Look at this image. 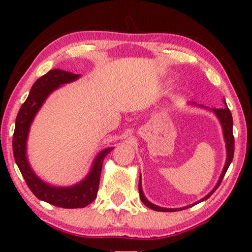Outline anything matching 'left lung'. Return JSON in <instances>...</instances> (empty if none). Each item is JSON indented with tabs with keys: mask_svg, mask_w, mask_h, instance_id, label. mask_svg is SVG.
<instances>
[{
	"mask_svg": "<svg viewBox=\"0 0 252 252\" xmlns=\"http://www.w3.org/2000/svg\"><path fill=\"white\" fill-rule=\"evenodd\" d=\"M213 112L217 114V116L219 117L220 120V123L221 126H222V130H223V136H224V140H226V146H227V160H226V165L223 167V170L222 173H221L220 175V179L218 181L217 186L214 189L211 191V192L207 194V196L204 197L203 199H200L198 203L203 202V200H205L209 198V197L212 194L214 191L218 189V187L220 186L221 181H222L224 174H226L228 167H229L231 160H233V157H234V136H233V117H231V113L229 108H228L227 105L224 108H220V109H213ZM138 190H139V197L140 199H142V202L145 204L147 207H150L151 210H154V211H158V212H175V211H181V210H184L186 207H183V209H165V207H160V206H157L154 205V204L150 203L149 200L145 198V196H144L143 193V190H142V182H140V179H139V183H138ZM197 204V203H196ZM194 205V204H192ZM187 207H191V205L187 206Z\"/></svg>",
	"mask_w": 252,
	"mask_h": 252,
	"instance_id": "left-lung-1",
	"label": "left lung"
}]
</instances>
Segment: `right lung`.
Returning a JSON list of instances; mask_svg holds the SVG:
<instances>
[{"label":"right lung","mask_w":252,"mask_h":252,"mask_svg":"<svg viewBox=\"0 0 252 252\" xmlns=\"http://www.w3.org/2000/svg\"><path fill=\"white\" fill-rule=\"evenodd\" d=\"M78 77L79 75L76 73L60 69L50 70L46 75L40 77L33 84L28 99L19 109L12 138L13 157L30 190L34 193L36 198L63 209L85 207L96 198L103 159L110 151H113L114 147H108L96 156L91 172L82 182L69 188H56L42 182L33 173L26 159V139L31 122L47 96L60 85L76 80Z\"/></svg>","instance_id":"right-lung-1"}]
</instances>
